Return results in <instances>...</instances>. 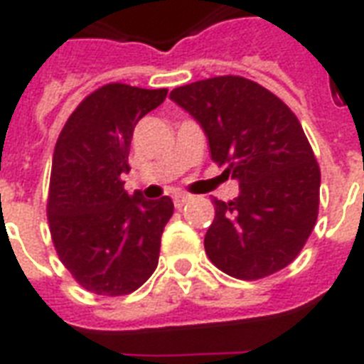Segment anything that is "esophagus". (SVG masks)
Wrapping results in <instances>:
<instances>
[{"instance_id": "34e87169", "label": "esophagus", "mask_w": 364, "mask_h": 364, "mask_svg": "<svg viewBox=\"0 0 364 364\" xmlns=\"http://www.w3.org/2000/svg\"><path fill=\"white\" fill-rule=\"evenodd\" d=\"M188 202H191V196H188V194H176V196H173V205H176L177 210L183 208L185 204H188Z\"/></svg>"}]
</instances>
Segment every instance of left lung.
Segmentation results:
<instances>
[{
	"mask_svg": "<svg viewBox=\"0 0 364 364\" xmlns=\"http://www.w3.org/2000/svg\"><path fill=\"white\" fill-rule=\"evenodd\" d=\"M200 122L211 159L240 183L238 198H213L205 253L225 274L260 279L291 264L316 227L321 171L293 111L238 75L173 88Z\"/></svg>",
	"mask_w": 364,
	"mask_h": 364,
	"instance_id": "left-lung-1",
	"label": "left lung"
}]
</instances>
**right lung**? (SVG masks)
<instances>
[{
	"mask_svg": "<svg viewBox=\"0 0 364 364\" xmlns=\"http://www.w3.org/2000/svg\"><path fill=\"white\" fill-rule=\"evenodd\" d=\"M168 90L109 82L77 105L54 147L47 215L62 264L104 296L130 294L159 264L160 238L173 213L170 196L128 194L134 128Z\"/></svg>",
	"mask_w": 364,
	"mask_h": 364,
	"instance_id": "1",
	"label": "right lung"
}]
</instances>
